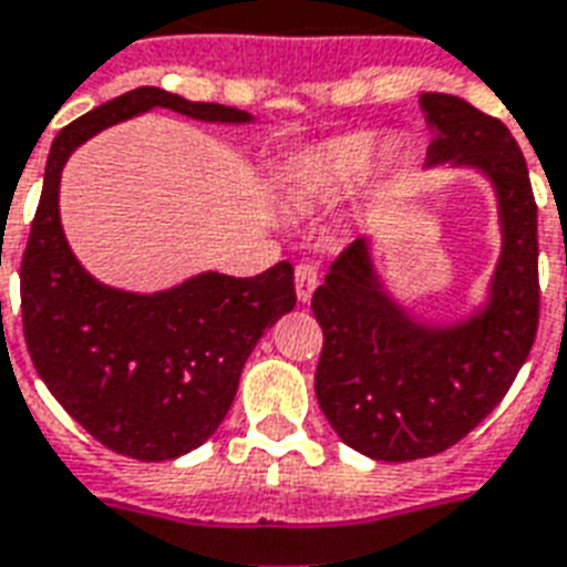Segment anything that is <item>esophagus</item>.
I'll list each match as a JSON object with an SVG mask.
<instances>
[{"instance_id": "1", "label": "esophagus", "mask_w": 567, "mask_h": 567, "mask_svg": "<svg viewBox=\"0 0 567 567\" xmlns=\"http://www.w3.org/2000/svg\"><path fill=\"white\" fill-rule=\"evenodd\" d=\"M319 287V266L310 260H301L296 266V292L298 301H310L313 298V289Z\"/></svg>"}]
</instances>
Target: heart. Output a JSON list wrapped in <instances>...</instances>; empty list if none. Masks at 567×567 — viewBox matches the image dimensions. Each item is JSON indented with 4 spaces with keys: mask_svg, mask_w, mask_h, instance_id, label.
Returning a JSON list of instances; mask_svg holds the SVG:
<instances>
[{
    "mask_svg": "<svg viewBox=\"0 0 567 567\" xmlns=\"http://www.w3.org/2000/svg\"><path fill=\"white\" fill-rule=\"evenodd\" d=\"M379 153L381 138L375 133H349L310 144L289 159L284 192L298 209L331 204L370 171Z\"/></svg>",
    "mask_w": 567,
    "mask_h": 567,
    "instance_id": "heart-1",
    "label": "heart"
}]
</instances>
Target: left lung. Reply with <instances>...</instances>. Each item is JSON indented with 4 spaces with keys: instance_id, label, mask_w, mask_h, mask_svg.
I'll list each match as a JSON object with an SVG mask.
<instances>
[{
    "instance_id": "8db88e82",
    "label": "left lung",
    "mask_w": 567,
    "mask_h": 567,
    "mask_svg": "<svg viewBox=\"0 0 567 567\" xmlns=\"http://www.w3.org/2000/svg\"><path fill=\"white\" fill-rule=\"evenodd\" d=\"M429 165L485 171L503 221L491 305L471 322L425 328L408 319L370 266L367 243L337 254L313 292L322 328L316 399L333 432L375 462H414L450 450L506 396L538 331V206L524 153L503 121L452 94H423Z\"/></svg>"
}]
</instances>
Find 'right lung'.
Instances as JSON below:
<instances>
[{
  "label": "right lung",
  "mask_w": 567,
  "mask_h": 567,
  "mask_svg": "<svg viewBox=\"0 0 567 567\" xmlns=\"http://www.w3.org/2000/svg\"><path fill=\"white\" fill-rule=\"evenodd\" d=\"M153 105L197 121H251L234 105L135 87L64 126L20 262V310L34 370L59 405L117 455L171 462L221 425L262 331L296 307V278L284 260L254 278L206 271L168 292L135 296L79 266L59 221L61 168L103 126Z\"/></svg>",
  "instance_id": "obj_1"
}]
</instances>
